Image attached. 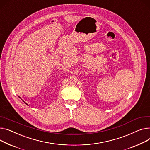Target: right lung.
<instances>
[{
    "label": "right lung",
    "instance_id": "right-lung-1",
    "mask_svg": "<svg viewBox=\"0 0 150 150\" xmlns=\"http://www.w3.org/2000/svg\"><path fill=\"white\" fill-rule=\"evenodd\" d=\"M18 97H19V98H21V97H20V96H18ZM22 101H23V100H22ZM23 101V102H24V103H25V104H26V105H28V104H26V103H25V101Z\"/></svg>",
    "mask_w": 150,
    "mask_h": 150
}]
</instances>
